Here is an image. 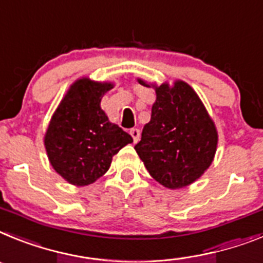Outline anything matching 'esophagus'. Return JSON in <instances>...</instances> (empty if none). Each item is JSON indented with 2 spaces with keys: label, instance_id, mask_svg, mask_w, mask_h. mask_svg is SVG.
<instances>
[{
  "label": "esophagus",
  "instance_id": "34e87169",
  "mask_svg": "<svg viewBox=\"0 0 263 263\" xmlns=\"http://www.w3.org/2000/svg\"><path fill=\"white\" fill-rule=\"evenodd\" d=\"M129 134H131L132 139H134V143H138V141L140 140V129L132 128L131 131H129Z\"/></svg>",
  "mask_w": 263,
  "mask_h": 263
}]
</instances>
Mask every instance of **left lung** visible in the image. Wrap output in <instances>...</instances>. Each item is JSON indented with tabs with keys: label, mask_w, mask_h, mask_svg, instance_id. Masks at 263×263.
Instances as JSON below:
<instances>
[{
	"label": "left lung",
	"mask_w": 263,
	"mask_h": 263,
	"mask_svg": "<svg viewBox=\"0 0 263 263\" xmlns=\"http://www.w3.org/2000/svg\"><path fill=\"white\" fill-rule=\"evenodd\" d=\"M139 83L149 84L139 79ZM156 102L141 140L135 145L149 175L161 185L179 189L201 177L217 149L216 125L195 90L176 81L155 86Z\"/></svg>",
	"instance_id": "1"
}]
</instances>
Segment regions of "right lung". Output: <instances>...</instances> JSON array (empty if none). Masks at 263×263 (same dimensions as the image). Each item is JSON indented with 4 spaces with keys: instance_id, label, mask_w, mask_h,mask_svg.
<instances>
[{
    "instance_id": "obj_1",
    "label": "right lung",
    "mask_w": 263,
    "mask_h": 263,
    "mask_svg": "<svg viewBox=\"0 0 263 263\" xmlns=\"http://www.w3.org/2000/svg\"><path fill=\"white\" fill-rule=\"evenodd\" d=\"M112 87L108 82L78 79L50 120L45 135L50 164L72 185L97 181L108 171L114 155L134 141L100 108V100Z\"/></svg>"
}]
</instances>
